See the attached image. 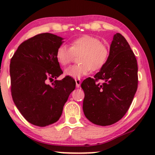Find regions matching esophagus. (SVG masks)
<instances>
[{
    "label": "esophagus",
    "instance_id": "34e87169",
    "mask_svg": "<svg viewBox=\"0 0 155 155\" xmlns=\"http://www.w3.org/2000/svg\"><path fill=\"white\" fill-rule=\"evenodd\" d=\"M75 83H76V87L77 88H79L80 86H81V80H75Z\"/></svg>",
    "mask_w": 155,
    "mask_h": 155
}]
</instances>
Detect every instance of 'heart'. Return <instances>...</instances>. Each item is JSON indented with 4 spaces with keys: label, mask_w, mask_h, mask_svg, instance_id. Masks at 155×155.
<instances>
[{
    "label": "heart",
    "mask_w": 155,
    "mask_h": 155,
    "mask_svg": "<svg viewBox=\"0 0 155 155\" xmlns=\"http://www.w3.org/2000/svg\"><path fill=\"white\" fill-rule=\"evenodd\" d=\"M77 54H79V64L65 69L64 74L74 79H81L90 73L91 70L98 71L104 67L110 51L108 47L98 38L83 35L71 42L70 48L66 45H60L56 51V58L60 64L66 66Z\"/></svg>",
    "instance_id": "1"
}]
</instances>
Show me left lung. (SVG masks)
<instances>
[{
  "label": "left lung",
  "mask_w": 155,
  "mask_h": 155,
  "mask_svg": "<svg viewBox=\"0 0 155 155\" xmlns=\"http://www.w3.org/2000/svg\"><path fill=\"white\" fill-rule=\"evenodd\" d=\"M101 79L102 84L97 83ZM138 87L137 61L125 38L114 35L106 64L94 78H86L83 110L94 124H114L125 115L131 104Z\"/></svg>",
  "instance_id": "obj_1"
}]
</instances>
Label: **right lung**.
Listing matches in <instances>:
<instances>
[{
	"label": "right lung",
	"mask_w": 155,
	"mask_h": 155,
	"mask_svg": "<svg viewBox=\"0 0 155 155\" xmlns=\"http://www.w3.org/2000/svg\"><path fill=\"white\" fill-rule=\"evenodd\" d=\"M63 38L41 33L24 41L11 59V91L20 113L31 124L40 127L59 120L75 81L65 77L46 83L63 73L56 51Z\"/></svg>",
	"instance_id": "add662e5"
}]
</instances>
